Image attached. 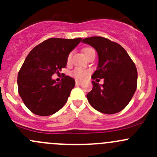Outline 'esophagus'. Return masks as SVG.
<instances>
[{
  "instance_id": "34e87169",
  "label": "esophagus",
  "mask_w": 157,
  "mask_h": 157,
  "mask_svg": "<svg viewBox=\"0 0 157 157\" xmlns=\"http://www.w3.org/2000/svg\"><path fill=\"white\" fill-rule=\"evenodd\" d=\"M80 83H81V81H80V80H76V84L80 85Z\"/></svg>"
}]
</instances>
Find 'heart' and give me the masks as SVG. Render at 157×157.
Here are the masks:
<instances>
[{
	"label": "heart",
	"mask_w": 157,
	"mask_h": 157,
	"mask_svg": "<svg viewBox=\"0 0 157 157\" xmlns=\"http://www.w3.org/2000/svg\"><path fill=\"white\" fill-rule=\"evenodd\" d=\"M95 52L93 48H84L83 49V53L84 54V55L86 57H87L89 55H90L91 52ZM71 53H70L67 57V64H69L71 63ZM90 71L86 69H83L80 68V67H76L71 72V75L73 77H74L77 80H83L86 76L88 75Z\"/></svg>",
	"instance_id": "heart-1"
}]
</instances>
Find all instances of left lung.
<instances>
[{
  "instance_id": "obj_1",
  "label": "left lung",
  "mask_w": 157,
  "mask_h": 157,
  "mask_svg": "<svg viewBox=\"0 0 157 157\" xmlns=\"http://www.w3.org/2000/svg\"><path fill=\"white\" fill-rule=\"evenodd\" d=\"M82 42L93 47L99 56L97 70L92 78L104 79L102 85L92 82L93 89L86 95L89 102L102 113L121 112L137 89V71L134 61L122 46L106 38L93 36Z\"/></svg>"
}]
</instances>
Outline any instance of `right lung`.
Returning a JSON list of instances; mask_svg holds the SVG:
<instances>
[{
  "instance_id": "obj_1",
  "label": "right lung",
  "mask_w": 157,
  "mask_h": 157,
  "mask_svg": "<svg viewBox=\"0 0 157 157\" xmlns=\"http://www.w3.org/2000/svg\"><path fill=\"white\" fill-rule=\"evenodd\" d=\"M82 40L50 38L32 49L18 73V92L25 105L33 113L48 116L62 108L75 80L65 76L57 83L54 74L67 65V57Z\"/></svg>"
}]
</instances>
